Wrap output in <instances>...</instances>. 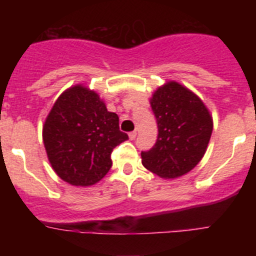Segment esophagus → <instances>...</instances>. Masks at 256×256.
<instances>
[{
	"instance_id": "1",
	"label": "esophagus",
	"mask_w": 256,
	"mask_h": 256,
	"mask_svg": "<svg viewBox=\"0 0 256 256\" xmlns=\"http://www.w3.org/2000/svg\"><path fill=\"white\" fill-rule=\"evenodd\" d=\"M136 137H137V132H136V130H133V132H130V140H134Z\"/></svg>"
}]
</instances>
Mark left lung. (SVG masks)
<instances>
[{
    "mask_svg": "<svg viewBox=\"0 0 256 256\" xmlns=\"http://www.w3.org/2000/svg\"><path fill=\"white\" fill-rule=\"evenodd\" d=\"M158 140L142 151V164L162 178H177L198 164L209 144L212 119L204 102L177 82L158 88L150 101Z\"/></svg>",
    "mask_w": 256,
    "mask_h": 256,
    "instance_id": "left-lung-1",
    "label": "left lung"
}]
</instances>
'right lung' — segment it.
Here are the masks:
<instances>
[{
  "label": "right lung",
  "mask_w": 256,
  "mask_h": 256,
  "mask_svg": "<svg viewBox=\"0 0 256 256\" xmlns=\"http://www.w3.org/2000/svg\"><path fill=\"white\" fill-rule=\"evenodd\" d=\"M128 140L119 116L108 112L96 92L74 86L61 94L44 126L52 168L74 186H92L112 168V152Z\"/></svg>",
  "instance_id": "right-lung-1"
}]
</instances>
